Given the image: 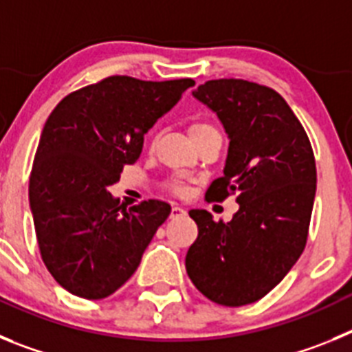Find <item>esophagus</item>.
I'll return each mask as SVG.
<instances>
[{"label":"esophagus","instance_id":"1","mask_svg":"<svg viewBox=\"0 0 352 352\" xmlns=\"http://www.w3.org/2000/svg\"><path fill=\"white\" fill-rule=\"evenodd\" d=\"M186 211L182 206H173V210H170V219H178V217H183Z\"/></svg>","mask_w":352,"mask_h":352}]
</instances>
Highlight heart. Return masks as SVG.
I'll list each match as a JSON object with an SVG mask.
<instances>
[{
	"label": "heart",
	"instance_id": "1",
	"mask_svg": "<svg viewBox=\"0 0 352 352\" xmlns=\"http://www.w3.org/2000/svg\"><path fill=\"white\" fill-rule=\"evenodd\" d=\"M208 129H213V126H211L210 123H206V121H197V123H194V125L190 126V135H194V133H199V132H203V130H208ZM170 188H173L174 192H182L183 190V185L179 182H174L173 185H170Z\"/></svg>",
	"mask_w": 352,
	"mask_h": 352
}]
</instances>
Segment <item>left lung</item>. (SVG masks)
<instances>
[{
	"instance_id": "8db88e82",
	"label": "left lung",
	"mask_w": 352,
	"mask_h": 352,
	"mask_svg": "<svg viewBox=\"0 0 352 352\" xmlns=\"http://www.w3.org/2000/svg\"><path fill=\"white\" fill-rule=\"evenodd\" d=\"M192 95L229 138L223 176L206 199L236 195L239 210L227 223L206 210L188 211L199 234L186 252V273L208 300L241 307L280 284L305 250L316 199L314 151L287 102L268 86L217 79Z\"/></svg>"
}]
</instances>
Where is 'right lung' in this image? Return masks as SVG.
<instances>
[{"mask_svg":"<svg viewBox=\"0 0 352 352\" xmlns=\"http://www.w3.org/2000/svg\"><path fill=\"white\" fill-rule=\"evenodd\" d=\"M194 84L113 76L65 96L45 121L30 206L43 264L72 294L102 300L116 292L169 217V204L157 199L126 210L109 186L138 160L144 133Z\"/></svg>","mask_w":352,"mask_h":352,"instance_id":"add662e5","label":"right lung"}]
</instances>
